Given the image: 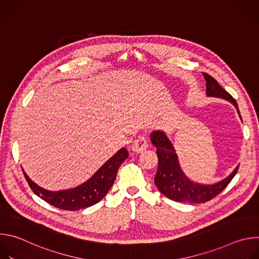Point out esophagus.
I'll return each mask as SVG.
<instances>
[{
	"mask_svg": "<svg viewBox=\"0 0 259 259\" xmlns=\"http://www.w3.org/2000/svg\"><path fill=\"white\" fill-rule=\"evenodd\" d=\"M147 141L144 139V137L142 136H139L138 138H136L133 142V145H132V151L136 154H140V153H143L146 149H147Z\"/></svg>",
	"mask_w": 259,
	"mask_h": 259,
	"instance_id": "esophagus-1",
	"label": "esophagus"
}]
</instances>
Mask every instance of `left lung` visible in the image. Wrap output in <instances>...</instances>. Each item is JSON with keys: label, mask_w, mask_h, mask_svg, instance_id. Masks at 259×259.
I'll return each instance as SVG.
<instances>
[{"label": "left lung", "mask_w": 259, "mask_h": 259, "mask_svg": "<svg viewBox=\"0 0 259 259\" xmlns=\"http://www.w3.org/2000/svg\"><path fill=\"white\" fill-rule=\"evenodd\" d=\"M203 75L206 81L207 96L223 98L230 101L237 108L240 115L238 103L233 96L208 73L203 72ZM151 140L154 146L157 147V156L159 160L155 183L164 196L175 202L191 204L208 202L223 192L238 172L239 166H237L227 178L214 184L195 182L183 173L173 144L164 131H154L151 134Z\"/></svg>", "instance_id": "obj_1"}]
</instances>
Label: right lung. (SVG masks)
<instances>
[{"label": "right lung", "mask_w": 259, "mask_h": 259, "mask_svg": "<svg viewBox=\"0 0 259 259\" xmlns=\"http://www.w3.org/2000/svg\"><path fill=\"white\" fill-rule=\"evenodd\" d=\"M128 158V151L122 147L112 158L107 160L86 182L81 186L64 191L51 192L35 184L23 171L24 177L31 191L50 205L68 211H77L90 207L107 194L116 179L121 164Z\"/></svg>", "instance_id": "add662e5"}]
</instances>
